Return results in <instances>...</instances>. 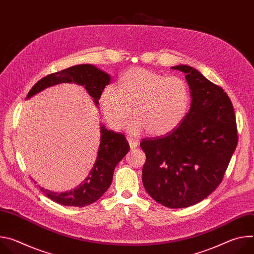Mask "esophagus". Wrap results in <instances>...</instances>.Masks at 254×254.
I'll list each match as a JSON object with an SVG mask.
<instances>
[{"mask_svg":"<svg viewBox=\"0 0 254 254\" xmlns=\"http://www.w3.org/2000/svg\"><path fill=\"white\" fill-rule=\"evenodd\" d=\"M127 141L129 143L130 149H134V148H136L138 146V141L133 139V138H131V137H127Z\"/></svg>","mask_w":254,"mask_h":254,"instance_id":"esophagus-1","label":"esophagus"}]
</instances>
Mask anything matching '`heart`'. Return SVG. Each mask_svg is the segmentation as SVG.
Wrapping results in <instances>:
<instances>
[{
    "label": "heart",
    "mask_w": 254,
    "mask_h": 254,
    "mask_svg": "<svg viewBox=\"0 0 254 254\" xmlns=\"http://www.w3.org/2000/svg\"><path fill=\"white\" fill-rule=\"evenodd\" d=\"M191 101L188 83L181 77H168L140 67L128 69L120 78L118 89L107 86L99 104L110 126L120 129L132 111L128 130L146 129L151 135H165L185 119Z\"/></svg>",
    "instance_id": "1"
}]
</instances>
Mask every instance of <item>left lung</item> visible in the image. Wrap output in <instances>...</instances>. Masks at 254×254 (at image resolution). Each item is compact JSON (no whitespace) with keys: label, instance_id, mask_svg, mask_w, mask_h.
Listing matches in <instances>:
<instances>
[{"label":"left lung","instance_id":"1","mask_svg":"<svg viewBox=\"0 0 254 254\" xmlns=\"http://www.w3.org/2000/svg\"><path fill=\"white\" fill-rule=\"evenodd\" d=\"M172 69L186 73L191 108L172 132L141 139L146 154L142 184L158 203L185 208L205 199L222 182L238 136L233 106L223 88L191 66Z\"/></svg>","mask_w":254,"mask_h":254}]
</instances>
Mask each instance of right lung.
<instances>
[{
    "label": "right lung",
    "mask_w": 254,
    "mask_h": 254,
    "mask_svg": "<svg viewBox=\"0 0 254 254\" xmlns=\"http://www.w3.org/2000/svg\"><path fill=\"white\" fill-rule=\"evenodd\" d=\"M111 77L103 71L90 64H81L49 74L36 83L29 91L27 98L41 90L63 82H74L83 85L95 104L104 89L110 84ZM129 144L123 132L107 130L100 127V144L97 158L88 177L77 188L65 193H55L40 187V190L54 202L64 206L84 207L98 200L110 188L114 171L119 162L127 154Z\"/></svg>",
    "instance_id": "right-lung-1"
}]
</instances>
